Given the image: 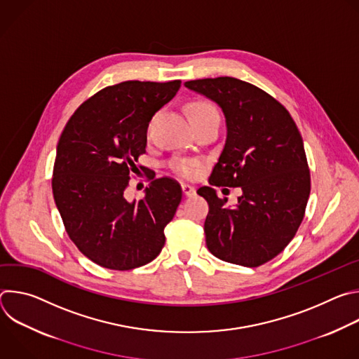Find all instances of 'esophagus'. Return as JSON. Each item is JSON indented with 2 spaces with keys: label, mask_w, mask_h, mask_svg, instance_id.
I'll use <instances>...</instances> for the list:
<instances>
[{
  "label": "esophagus",
  "mask_w": 359,
  "mask_h": 359,
  "mask_svg": "<svg viewBox=\"0 0 359 359\" xmlns=\"http://www.w3.org/2000/svg\"><path fill=\"white\" fill-rule=\"evenodd\" d=\"M182 190L186 197H191L196 194V187H193L191 184H187V183H182Z\"/></svg>",
  "instance_id": "1"
}]
</instances>
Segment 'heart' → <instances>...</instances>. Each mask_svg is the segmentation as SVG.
Listing matches in <instances>:
<instances>
[{
    "instance_id": "heart-1",
    "label": "heart",
    "mask_w": 359,
    "mask_h": 359,
    "mask_svg": "<svg viewBox=\"0 0 359 359\" xmlns=\"http://www.w3.org/2000/svg\"><path fill=\"white\" fill-rule=\"evenodd\" d=\"M187 112H189V118L193 122H198L203 119L208 118H219V111L216 109V107L213 104H210L209 100L204 99H194L191 100L190 104L187 105ZM153 119H150L147 129H150ZM198 162L197 161H191V159H182V158H176L170 162V168L180 176L183 177H191L196 175L197 169H198Z\"/></svg>"
}]
</instances>
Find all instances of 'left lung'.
Here are the masks:
<instances>
[{"label": "left lung", "instance_id": "1", "mask_svg": "<svg viewBox=\"0 0 359 359\" xmlns=\"http://www.w3.org/2000/svg\"><path fill=\"white\" fill-rule=\"evenodd\" d=\"M184 86L219 104L227 125L210 186L197 190L209 203L208 248L233 264L263 266L288 245L305 215L311 176L301 133L280 102L255 85L219 76ZM213 185L240 187L243 194L227 208Z\"/></svg>", "mask_w": 359, "mask_h": 359}]
</instances>
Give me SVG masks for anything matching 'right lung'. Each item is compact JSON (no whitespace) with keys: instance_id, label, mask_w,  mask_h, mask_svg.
<instances>
[{"instance_id":"1","label":"right lung","mask_w":359,"mask_h":359,"mask_svg":"<svg viewBox=\"0 0 359 359\" xmlns=\"http://www.w3.org/2000/svg\"><path fill=\"white\" fill-rule=\"evenodd\" d=\"M180 81H125L100 89L74 112L57 147L53 193L65 230L95 264L128 271L155 260L182 200L172 177L147 176L140 200H126L147 125ZM142 169V166H140Z\"/></svg>"}]
</instances>
